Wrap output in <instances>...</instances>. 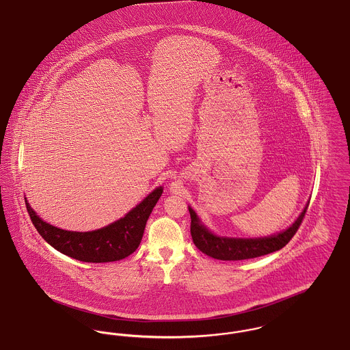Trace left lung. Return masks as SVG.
<instances>
[{
  "label": "left lung",
  "instance_id": "obj_1",
  "mask_svg": "<svg viewBox=\"0 0 350 350\" xmlns=\"http://www.w3.org/2000/svg\"><path fill=\"white\" fill-rule=\"evenodd\" d=\"M310 204V202H308ZM307 207L303 210L295 223L287 228L286 231L260 239H226L217 237L210 232L204 226L200 224L197 214L189 207V213L191 217L190 233L196 247L204 254L223 260V261H237V260H248L260 256H265L275 250H282L283 247L293 239L307 213Z\"/></svg>",
  "mask_w": 350,
  "mask_h": 350
}]
</instances>
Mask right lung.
Wrapping results in <instances>:
<instances>
[{"label":"right lung","instance_id":"add662e5","mask_svg":"<svg viewBox=\"0 0 350 350\" xmlns=\"http://www.w3.org/2000/svg\"><path fill=\"white\" fill-rule=\"evenodd\" d=\"M163 194L154 189L127 215L107 227L92 232H72L43 221L26 202V208L39 234L55 250L83 262H111L130 256L137 250L150 213Z\"/></svg>","mask_w":350,"mask_h":350}]
</instances>
